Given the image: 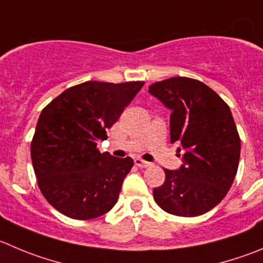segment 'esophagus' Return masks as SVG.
<instances>
[{"label":"esophagus","instance_id":"obj_1","mask_svg":"<svg viewBox=\"0 0 263 263\" xmlns=\"http://www.w3.org/2000/svg\"><path fill=\"white\" fill-rule=\"evenodd\" d=\"M134 162H136V165L138 167H148L149 165H151V162L148 161H144V160L139 159V157H137V159H134Z\"/></svg>","mask_w":263,"mask_h":263}]
</instances>
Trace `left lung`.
Wrapping results in <instances>:
<instances>
[{"label":"left lung","instance_id":"8db88e82","mask_svg":"<svg viewBox=\"0 0 263 263\" xmlns=\"http://www.w3.org/2000/svg\"><path fill=\"white\" fill-rule=\"evenodd\" d=\"M148 91L172 111L171 142L184 149L178 171L164 169L155 201L174 216H201L226 196L239 166L240 137L230 107L213 89L190 77L157 81Z\"/></svg>","mask_w":263,"mask_h":263}]
</instances>
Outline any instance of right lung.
Masks as SVG:
<instances>
[{
  "mask_svg": "<svg viewBox=\"0 0 263 263\" xmlns=\"http://www.w3.org/2000/svg\"><path fill=\"white\" fill-rule=\"evenodd\" d=\"M144 81H86L52 99L37 121L31 157L40 191L64 216L80 221L111 211L133 159L101 154L97 142L142 89Z\"/></svg>",
  "mask_w": 263,
  "mask_h": 263,
  "instance_id": "right-lung-1",
  "label": "right lung"
}]
</instances>
